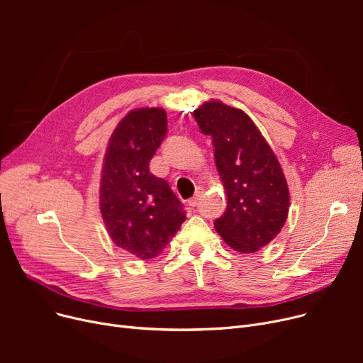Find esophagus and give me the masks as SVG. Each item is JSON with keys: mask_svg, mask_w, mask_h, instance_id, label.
I'll return each mask as SVG.
<instances>
[{"mask_svg": "<svg viewBox=\"0 0 363 363\" xmlns=\"http://www.w3.org/2000/svg\"><path fill=\"white\" fill-rule=\"evenodd\" d=\"M200 197H201V196H200V194H197L196 197H193L191 200H189V201H188L189 207H193V208H194V207H197V204H199V201H200Z\"/></svg>", "mask_w": 363, "mask_h": 363, "instance_id": "obj_1", "label": "esophagus"}]
</instances>
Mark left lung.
<instances>
[{
	"instance_id": "8db88e82",
	"label": "left lung",
	"mask_w": 363,
	"mask_h": 363,
	"mask_svg": "<svg viewBox=\"0 0 363 363\" xmlns=\"http://www.w3.org/2000/svg\"><path fill=\"white\" fill-rule=\"evenodd\" d=\"M204 135H211L228 206L215 230L238 253H255L282 230L290 193L275 152L255 122L235 107L211 100L194 110Z\"/></svg>"
}]
</instances>
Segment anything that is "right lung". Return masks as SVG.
Listing matches in <instances>:
<instances>
[{
    "label": "right lung",
    "mask_w": 363,
    "mask_h": 363,
    "mask_svg": "<svg viewBox=\"0 0 363 363\" xmlns=\"http://www.w3.org/2000/svg\"><path fill=\"white\" fill-rule=\"evenodd\" d=\"M166 111H129L113 130L101 170L100 211L111 241L141 260L162 253L185 220L169 184L148 163L164 140Z\"/></svg>",
    "instance_id": "1"
}]
</instances>
